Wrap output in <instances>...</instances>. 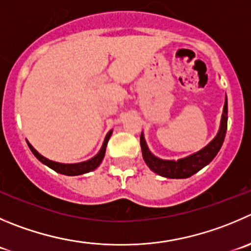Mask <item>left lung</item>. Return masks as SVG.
Masks as SVG:
<instances>
[{
  "label": "left lung",
  "instance_id": "8db88e82",
  "mask_svg": "<svg viewBox=\"0 0 251 251\" xmlns=\"http://www.w3.org/2000/svg\"><path fill=\"white\" fill-rule=\"evenodd\" d=\"M226 123H228V102H226L223 107V114H222L221 119V127H219L218 133H217L216 138L209 143L207 147L200 151L195 152V154L190 155L187 157L174 161V160H163L155 156L148 148L147 142L144 139V135H140V147H142L143 159H144L145 164L149 166L151 171L160 176L168 178H187L192 176L193 174L199 173L201 169L208 165L212 160L216 157L218 154L219 149L222 148L226 138Z\"/></svg>",
  "mask_w": 251,
  "mask_h": 251
}]
</instances>
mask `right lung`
I'll use <instances>...</instances> for the list:
<instances>
[{
	"label": "right lung",
	"mask_w": 251,
	"mask_h": 251,
	"mask_svg": "<svg viewBox=\"0 0 251 251\" xmlns=\"http://www.w3.org/2000/svg\"><path fill=\"white\" fill-rule=\"evenodd\" d=\"M109 137H111V132L106 135L104 138V142L102 144L101 150L99 151V154L96 156H94L92 159L87 160V161H83V163H77V164H61V163H56V161H52V160L47 159V157L43 156L42 154L37 151L32 145L28 143V147L29 149L32 150V152L34 154V156L39 160L40 163H43L44 165H47L48 168L52 169L54 171L59 174H63V175H68V176H77V175H82V174L90 173V171L95 170L100 166V164L102 163V160L104 157V152H106V148H107V143H108Z\"/></svg>",
	"instance_id": "right-lung-1"
}]
</instances>
